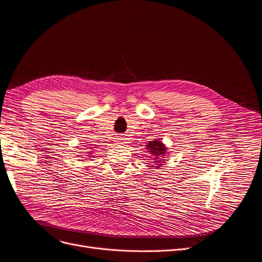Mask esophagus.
I'll return each instance as SVG.
<instances>
[{"label": "esophagus", "mask_w": 262, "mask_h": 262, "mask_svg": "<svg viewBox=\"0 0 262 262\" xmlns=\"http://www.w3.org/2000/svg\"><path fill=\"white\" fill-rule=\"evenodd\" d=\"M116 143L117 145H124L125 143V138H123V137H119V138H116Z\"/></svg>", "instance_id": "34e87169"}]
</instances>
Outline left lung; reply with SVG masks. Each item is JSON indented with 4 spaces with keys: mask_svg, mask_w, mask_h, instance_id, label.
I'll list each match as a JSON object with an SVG mask.
<instances>
[{
    "mask_svg": "<svg viewBox=\"0 0 262 262\" xmlns=\"http://www.w3.org/2000/svg\"><path fill=\"white\" fill-rule=\"evenodd\" d=\"M146 149L149 151L150 155H152L155 158V163L157 165H162L161 162H163V159L166 155V147L163 145L162 141H160L158 139H155L152 141H149L147 143Z\"/></svg>",
    "mask_w": 262,
    "mask_h": 262,
    "instance_id": "left-lung-1",
    "label": "left lung"
}]
</instances>
